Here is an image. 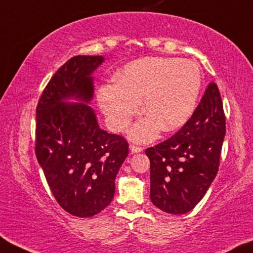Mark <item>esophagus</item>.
<instances>
[{
  "label": "esophagus",
  "instance_id": "esophagus-1",
  "mask_svg": "<svg viewBox=\"0 0 253 253\" xmlns=\"http://www.w3.org/2000/svg\"><path fill=\"white\" fill-rule=\"evenodd\" d=\"M143 149L139 148V146H136V145H130V152L131 153H138L141 152Z\"/></svg>",
  "mask_w": 253,
  "mask_h": 253
}]
</instances>
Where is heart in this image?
Listing matches in <instances>:
<instances>
[{"label":"heart","instance_id":"b5f03b06","mask_svg":"<svg viewBox=\"0 0 253 253\" xmlns=\"http://www.w3.org/2000/svg\"><path fill=\"white\" fill-rule=\"evenodd\" d=\"M118 83L101 86L97 99L115 130H124L137 114L143 100L148 117L130 131L146 142L164 130L182 127L193 114L202 86L197 62L179 58L148 56L130 62L117 76Z\"/></svg>","mask_w":253,"mask_h":253}]
</instances>
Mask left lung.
Listing matches in <instances>:
<instances>
[{
  "instance_id": "left-lung-1",
  "label": "left lung",
  "mask_w": 253,
  "mask_h": 253,
  "mask_svg": "<svg viewBox=\"0 0 253 253\" xmlns=\"http://www.w3.org/2000/svg\"><path fill=\"white\" fill-rule=\"evenodd\" d=\"M226 122L219 89L210 83L185 125L156 146L150 159V198L157 208L183 214L198 205L219 167Z\"/></svg>"
}]
</instances>
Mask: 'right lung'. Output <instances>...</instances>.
I'll list each match as a JSON object with an SVG mask.
<instances>
[{"label":"right lung","instance_id":"right-lung-1","mask_svg":"<svg viewBox=\"0 0 253 253\" xmlns=\"http://www.w3.org/2000/svg\"><path fill=\"white\" fill-rule=\"evenodd\" d=\"M102 55H77L50 79L36 108L35 153L52 193L67 212L92 217L112 201L115 179L128 156L120 135L101 129L87 103ZM77 99L78 103L67 99Z\"/></svg>","mask_w":253,"mask_h":253}]
</instances>
